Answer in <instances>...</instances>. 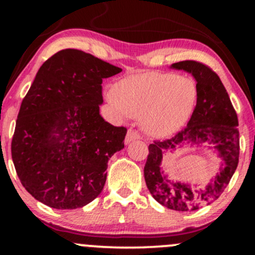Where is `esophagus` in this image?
Returning a JSON list of instances; mask_svg holds the SVG:
<instances>
[{"label": "esophagus", "mask_w": 255, "mask_h": 255, "mask_svg": "<svg viewBox=\"0 0 255 255\" xmlns=\"http://www.w3.org/2000/svg\"><path fill=\"white\" fill-rule=\"evenodd\" d=\"M140 135L136 130L134 129H128L127 135H126V144H129L131 141H135V140H139Z\"/></svg>", "instance_id": "esophagus-1"}]
</instances>
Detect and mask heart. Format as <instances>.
Wrapping results in <instances>:
<instances>
[{
	"mask_svg": "<svg viewBox=\"0 0 255 255\" xmlns=\"http://www.w3.org/2000/svg\"><path fill=\"white\" fill-rule=\"evenodd\" d=\"M107 99L122 118H141L148 134L164 136L186 125L194 111L198 87L192 78L175 73L134 74L107 93Z\"/></svg>",
	"mask_w": 255,
	"mask_h": 255,
	"instance_id": "heart-1",
	"label": "heart"
}]
</instances>
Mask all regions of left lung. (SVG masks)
I'll return each mask as SVG.
<instances>
[{
	"instance_id": "obj_1",
	"label": "left lung",
	"mask_w": 255,
	"mask_h": 255,
	"mask_svg": "<svg viewBox=\"0 0 255 255\" xmlns=\"http://www.w3.org/2000/svg\"><path fill=\"white\" fill-rule=\"evenodd\" d=\"M171 68L182 69L197 80L198 99L187 127L171 139L154 140L148 146L144 176L148 191L163 206L175 211H195L205 204L217 200L229 184L239 164L240 135L236 111L221 79L210 67L197 61L172 63ZM210 142L224 158V166L205 189L194 190L189 184L172 181L160 169L162 151L185 143Z\"/></svg>"
}]
</instances>
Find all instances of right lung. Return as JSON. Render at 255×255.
<instances>
[{"label":"right lung","mask_w":255,"mask_h":255,"mask_svg":"<svg viewBox=\"0 0 255 255\" xmlns=\"http://www.w3.org/2000/svg\"><path fill=\"white\" fill-rule=\"evenodd\" d=\"M120 72L77 49L58 51L42 64L22 99L11 140L20 182L38 201L73 210L103 191L108 160L125 147L127 128L99 114L102 83Z\"/></svg>","instance_id":"right-lung-1"}]
</instances>
